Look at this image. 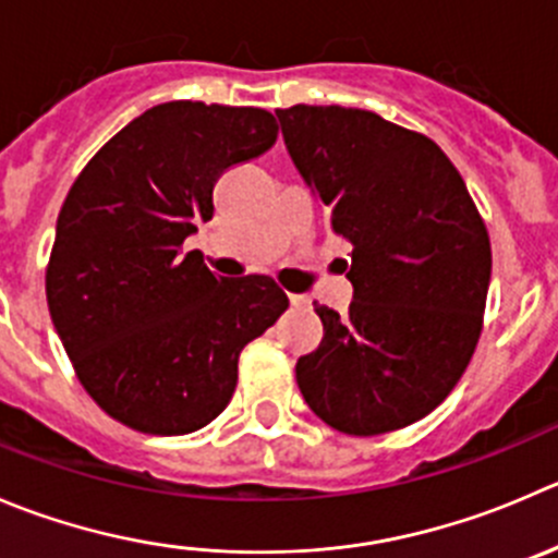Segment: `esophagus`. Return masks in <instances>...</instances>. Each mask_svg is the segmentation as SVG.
<instances>
[{"mask_svg": "<svg viewBox=\"0 0 558 558\" xmlns=\"http://www.w3.org/2000/svg\"><path fill=\"white\" fill-rule=\"evenodd\" d=\"M289 300H291V307H307V305H311V300H307L305 294H289Z\"/></svg>", "mask_w": 558, "mask_h": 558, "instance_id": "34e87169", "label": "esophagus"}]
</instances>
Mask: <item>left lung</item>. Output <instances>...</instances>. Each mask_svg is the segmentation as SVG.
Wrapping results in <instances>:
<instances>
[{
    "label": "left lung",
    "instance_id": "8db88e82",
    "mask_svg": "<svg viewBox=\"0 0 558 558\" xmlns=\"http://www.w3.org/2000/svg\"><path fill=\"white\" fill-rule=\"evenodd\" d=\"M305 185L351 242L349 313L316 307L324 338L296 362L313 414L349 436L405 428L466 371L490 283V240L456 166L428 135L340 106L278 108Z\"/></svg>",
    "mask_w": 558,
    "mask_h": 558
}]
</instances>
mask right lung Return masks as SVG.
I'll list each match as a JSON object with an SVG mask.
<instances>
[{
	"label": "right lung",
	"instance_id": "1",
	"mask_svg": "<svg viewBox=\"0 0 558 558\" xmlns=\"http://www.w3.org/2000/svg\"><path fill=\"white\" fill-rule=\"evenodd\" d=\"M275 138L264 108L160 102L70 187L48 311L78 381L128 428L182 436L213 423L234 395L240 351L289 307L267 275L220 278L202 253L182 251L213 220L218 177Z\"/></svg>",
	"mask_w": 558,
	"mask_h": 558
}]
</instances>
